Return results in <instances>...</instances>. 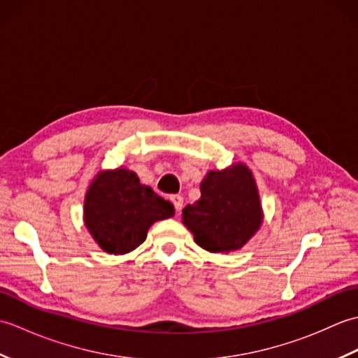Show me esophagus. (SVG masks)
<instances>
[{
  "instance_id": "1",
  "label": "esophagus",
  "mask_w": 358,
  "mask_h": 358,
  "mask_svg": "<svg viewBox=\"0 0 358 358\" xmlns=\"http://www.w3.org/2000/svg\"><path fill=\"white\" fill-rule=\"evenodd\" d=\"M171 201L173 204L175 210L181 212V209H183V196H181V195H172L171 196Z\"/></svg>"
}]
</instances>
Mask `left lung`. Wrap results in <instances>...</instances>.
Here are the masks:
<instances>
[{
    "label": "left lung",
    "instance_id": "8db88e82",
    "mask_svg": "<svg viewBox=\"0 0 358 358\" xmlns=\"http://www.w3.org/2000/svg\"><path fill=\"white\" fill-rule=\"evenodd\" d=\"M201 196L183 209V224L200 248L215 254L238 250L263 224V208L252 171L234 163L209 171L200 183Z\"/></svg>",
    "mask_w": 358,
    "mask_h": 358
}]
</instances>
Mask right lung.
Returning a JSON list of instances; mask_svg holds the SVG:
<instances>
[{
	"mask_svg": "<svg viewBox=\"0 0 358 358\" xmlns=\"http://www.w3.org/2000/svg\"><path fill=\"white\" fill-rule=\"evenodd\" d=\"M175 215L171 201L141 185L136 173L120 166L103 169L85 195L83 222L104 252L129 254L146 240L149 227Z\"/></svg>",
	"mask_w": 358,
	"mask_h": 358,
	"instance_id": "obj_1",
	"label": "right lung"
}]
</instances>
